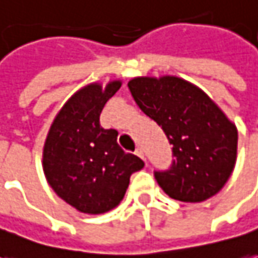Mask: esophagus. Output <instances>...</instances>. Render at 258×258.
Returning a JSON list of instances; mask_svg holds the SVG:
<instances>
[{"label": "esophagus", "mask_w": 258, "mask_h": 258, "mask_svg": "<svg viewBox=\"0 0 258 258\" xmlns=\"http://www.w3.org/2000/svg\"><path fill=\"white\" fill-rule=\"evenodd\" d=\"M136 154H137V155H138V157H140V158L144 159V161H145V155H144V150H143V148H141V147H138V148H137V150H136Z\"/></svg>", "instance_id": "esophagus-1"}]
</instances>
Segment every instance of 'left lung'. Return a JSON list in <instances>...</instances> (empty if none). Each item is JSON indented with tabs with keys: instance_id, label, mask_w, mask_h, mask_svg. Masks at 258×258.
<instances>
[{
	"instance_id": "left-lung-1",
	"label": "left lung",
	"mask_w": 258,
	"mask_h": 258,
	"mask_svg": "<svg viewBox=\"0 0 258 258\" xmlns=\"http://www.w3.org/2000/svg\"><path fill=\"white\" fill-rule=\"evenodd\" d=\"M128 89L172 144L171 168L155 171L162 190L190 203L216 195L234 169L236 125L202 89L176 76L134 78Z\"/></svg>"
}]
</instances>
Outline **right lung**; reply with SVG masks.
I'll list each match as a JSON object with an SVG mask.
<instances>
[{"label":"right lung","mask_w":258,"mask_h":258,"mask_svg":"<svg viewBox=\"0 0 258 258\" xmlns=\"http://www.w3.org/2000/svg\"><path fill=\"white\" fill-rule=\"evenodd\" d=\"M121 87L111 80L90 83L70 97L49 128L42 166L50 188L75 209L100 215L114 209L128 188L131 173L144 162L117 143L118 133L100 125V113Z\"/></svg>","instance_id":"right-lung-1"}]
</instances>
